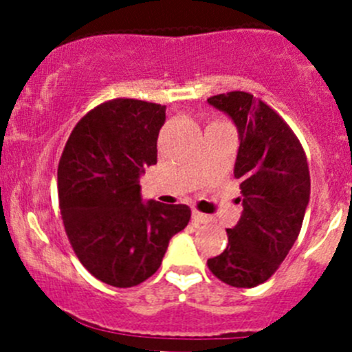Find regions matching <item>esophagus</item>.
I'll use <instances>...</instances> for the list:
<instances>
[{
  "instance_id": "obj_1",
  "label": "esophagus",
  "mask_w": 352,
  "mask_h": 352,
  "mask_svg": "<svg viewBox=\"0 0 352 352\" xmlns=\"http://www.w3.org/2000/svg\"><path fill=\"white\" fill-rule=\"evenodd\" d=\"M192 221L196 223V225H206V223H209V216L202 214V212L199 211H192Z\"/></svg>"
}]
</instances>
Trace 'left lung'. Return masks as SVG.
<instances>
[{"mask_svg":"<svg viewBox=\"0 0 352 352\" xmlns=\"http://www.w3.org/2000/svg\"><path fill=\"white\" fill-rule=\"evenodd\" d=\"M208 104L239 131L235 162L243 211L226 230L228 247L208 261L212 274L235 287L267 281L286 258L310 202L307 156L289 126L264 102L245 91L214 95Z\"/></svg>","mask_w":352,"mask_h":352,"instance_id":"obj_1","label":"left lung"}]
</instances>
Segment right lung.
<instances>
[{
    "mask_svg": "<svg viewBox=\"0 0 352 352\" xmlns=\"http://www.w3.org/2000/svg\"><path fill=\"white\" fill-rule=\"evenodd\" d=\"M165 105L116 98L88 112L58 166L59 208L74 254L102 283L131 287L158 271L190 219L186 204L143 201L140 177L156 163Z\"/></svg>",
    "mask_w": 352,
    "mask_h": 352,
    "instance_id": "obj_1",
    "label": "right lung"
}]
</instances>
